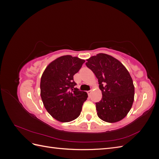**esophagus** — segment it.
I'll use <instances>...</instances> for the list:
<instances>
[{"mask_svg":"<svg viewBox=\"0 0 159 159\" xmlns=\"http://www.w3.org/2000/svg\"><path fill=\"white\" fill-rule=\"evenodd\" d=\"M91 91H92L91 90H89V91H87V92H88V95H89V96H90V95H91Z\"/></svg>","mask_w":159,"mask_h":159,"instance_id":"esophagus-1","label":"esophagus"}]
</instances>
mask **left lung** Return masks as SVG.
<instances>
[{
    "instance_id": "1",
    "label": "left lung",
    "mask_w": 159,
    "mask_h": 159,
    "mask_svg": "<svg viewBox=\"0 0 159 159\" xmlns=\"http://www.w3.org/2000/svg\"><path fill=\"white\" fill-rule=\"evenodd\" d=\"M85 65L98 79L102 98L96 103L98 117L108 123L121 121L131 109L134 88L128 70L111 56L100 53L87 60Z\"/></svg>"
}]
</instances>
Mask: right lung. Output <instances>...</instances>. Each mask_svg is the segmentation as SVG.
Listing matches in <instances>:
<instances>
[{
	"instance_id": "obj_1",
	"label": "right lung",
	"mask_w": 159,
	"mask_h": 159,
	"mask_svg": "<svg viewBox=\"0 0 159 159\" xmlns=\"http://www.w3.org/2000/svg\"><path fill=\"white\" fill-rule=\"evenodd\" d=\"M85 62L70 55L61 56L46 67L40 80V95L47 111L57 121L70 122L78 118L88 95L75 88L74 75Z\"/></svg>"
}]
</instances>
